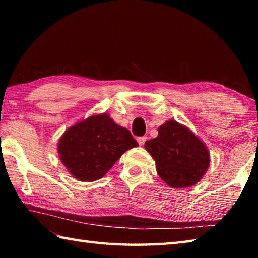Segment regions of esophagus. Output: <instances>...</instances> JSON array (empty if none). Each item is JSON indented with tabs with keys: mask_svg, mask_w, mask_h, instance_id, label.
<instances>
[{
	"mask_svg": "<svg viewBox=\"0 0 258 258\" xmlns=\"http://www.w3.org/2000/svg\"><path fill=\"white\" fill-rule=\"evenodd\" d=\"M146 141H147V137H140V138H138V142H139L140 146L145 145Z\"/></svg>",
	"mask_w": 258,
	"mask_h": 258,
	"instance_id": "1",
	"label": "esophagus"
}]
</instances>
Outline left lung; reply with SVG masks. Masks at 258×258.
<instances>
[{"instance_id": "1", "label": "left lung", "mask_w": 258, "mask_h": 258, "mask_svg": "<svg viewBox=\"0 0 258 258\" xmlns=\"http://www.w3.org/2000/svg\"><path fill=\"white\" fill-rule=\"evenodd\" d=\"M145 147L156 160L158 175L172 187L196 184L209 166V154L204 143L174 120L160 126L158 137L147 141Z\"/></svg>"}]
</instances>
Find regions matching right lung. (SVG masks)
Listing matches in <instances>:
<instances>
[{"instance_id": "obj_1", "label": "right lung", "mask_w": 258, "mask_h": 258, "mask_svg": "<svg viewBox=\"0 0 258 258\" xmlns=\"http://www.w3.org/2000/svg\"><path fill=\"white\" fill-rule=\"evenodd\" d=\"M138 146L128 130L102 113L68 128L60 139L58 151L74 176L92 182L104 176L126 150Z\"/></svg>"}]
</instances>
